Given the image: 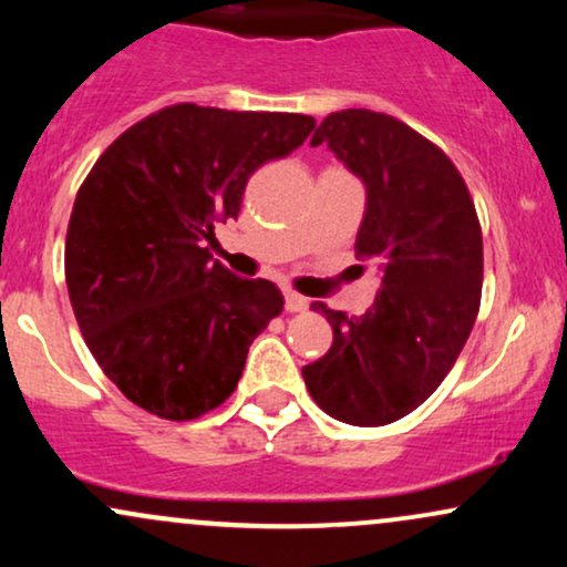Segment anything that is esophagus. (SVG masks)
Here are the masks:
<instances>
[{"label": "esophagus", "instance_id": "34e87169", "mask_svg": "<svg viewBox=\"0 0 567 567\" xmlns=\"http://www.w3.org/2000/svg\"><path fill=\"white\" fill-rule=\"evenodd\" d=\"M285 309H288V311H306V309H309V301H306L303 296H298V292L285 290Z\"/></svg>", "mask_w": 567, "mask_h": 567}]
</instances>
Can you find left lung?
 <instances>
[{"label": "left lung", "instance_id": "8db88e82", "mask_svg": "<svg viewBox=\"0 0 567 567\" xmlns=\"http://www.w3.org/2000/svg\"><path fill=\"white\" fill-rule=\"evenodd\" d=\"M320 143L365 184L354 247L379 264L381 288L360 317L311 306L328 317L333 347L303 381L333 419L383 426L419 408L458 360L480 311L483 231L453 162L405 122L347 109L324 116L311 135Z\"/></svg>", "mask_w": 567, "mask_h": 567}]
</instances>
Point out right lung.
I'll list each match as a JSON object with an SVG mask.
<instances>
[{
  "label": "right lung",
  "instance_id": "1",
  "mask_svg": "<svg viewBox=\"0 0 567 567\" xmlns=\"http://www.w3.org/2000/svg\"><path fill=\"white\" fill-rule=\"evenodd\" d=\"M311 130L306 114L178 103L95 162L71 210L66 285L84 343L130 402L192 421L237 389L252 338L285 301L202 243L239 216L250 175Z\"/></svg>",
  "mask_w": 567,
  "mask_h": 567
}]
</instances>
